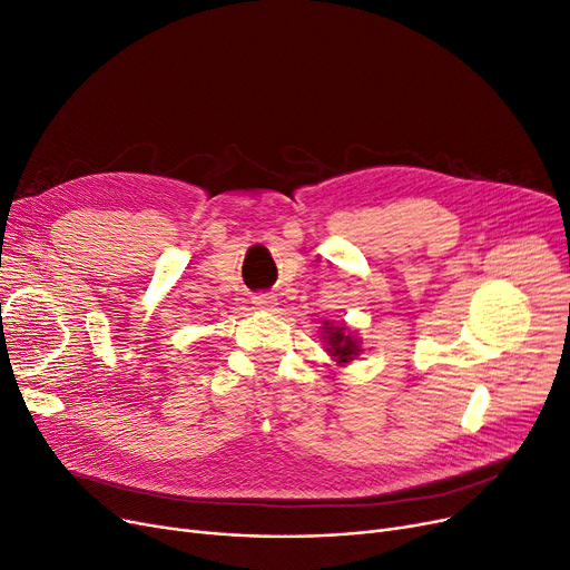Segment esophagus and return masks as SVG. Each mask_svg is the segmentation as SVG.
<instances>
[{"label":"esophagus","instance_id":"obj_1","mask_svg":"<svg viewBox=\"0 0 570 570\" xmlns=\"http://www.w3.org/2000/svg\"><path fill=\"white\" fill-rule=\"evenodd\" d=\"M257 308H268L271 304H274V296H268V294H259V296H255V302H253Z\"/></svg>","mask_w":570,"mask_h":570}]
</instances>
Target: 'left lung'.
<instances>
[{
	"label": "left lung",
	"mask_w": 570,
	"mask_h": 570,
	"mask_svg": "<svg viewBox=\"0 0 570 570\" xmlns=\"http://www.w3.org/2000/svg\"><path fill=\"white\" fill-rule=\"evenodd\" d=\"M322 341L327 345L330 355L338 362V364H347L355 360L362 347H360V338L355 336V332H350L345 324H332L324 322L322 327Z\"/></svg>",
	"instance_id": "1"
}]
</instances>
